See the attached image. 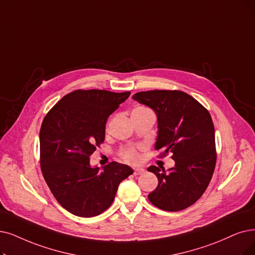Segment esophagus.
<instances>
[{
    "label": "esophagus",
    "instance_id": "34e87169",
    "mask_svg": "<svg viewBox=\"0 0 255 255\" xmlns=\"http://www.w3.org/2000/svg\"><path fill=\"white\" fill-rule=\"evenodd\" d=\"M144 169L143 168H141V167H136V168H134V175L135 176H139V175H142V174H144Z\"/></svg>",
    "mask_w": 255,
    "mask_h": 255
}]
</instances>
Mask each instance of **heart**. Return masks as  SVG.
Masks as SVG:
<instances>
[{
  "label": "heart",
  "mask_w": 255,
  "mask_h": 255,
  "mask_svg": "<svg viewBox=\"0 0 255 255\" xmlns=\"http://www.w3.org/2000/svg\"><path fill=\"white\" fill-rule=\"evenodd\" d=\"M144 111H148V110L143 108H138L133 111V113H137V112H144ZM120 157L128 163H137L140 159L138 150L135 147H131V146L122 149L120 151Z\"/></svg>",
  "instance_id": "1"
}]
</instances>
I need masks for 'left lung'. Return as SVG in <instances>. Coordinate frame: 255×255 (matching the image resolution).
Segmentation results:
<instances>
[{
    "label": "left lung",
    "instance_id": "left-lung-1",
    "mask_svg": "<svg viewBox=\"0 0 255 255\" xmlns=\"http://www.w3.org/2000/svg\"><path fill=\"white\" fill-rule=\"evenodd\" d=\"M139 104L155 111L158 119L156 149L171 152L175 166L151 165L158 186L147 196L156 207L180 211L196 203L206 190L216 167L215 127L209 112L182 91L154 90L133 95Z\"/></svg>",
    "mask_w": 255,
    "mask_h": 255
}]
</instances>
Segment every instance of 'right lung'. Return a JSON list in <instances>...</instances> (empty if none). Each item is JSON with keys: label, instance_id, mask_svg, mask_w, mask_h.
Segmentation results:
<instances>
[{"label": "right lung", "instance_id": "1", "mask_svg": "<svg viewBox=\"0 0 255 255\" xmlns=\"http://www.w3.org/2000/svg\"><path fill=\"white\" fill-rule=\"evenodd\" d=\"M130 92L76 90L51 109L39 131L40 168L57 202L77 217L92 218L107 210L121 181L133 174L112 162L101 170L90 156L105 141L108 117Z\"/></svg>", "mask_w": 255, "mask_h": 255}]
</instances>
